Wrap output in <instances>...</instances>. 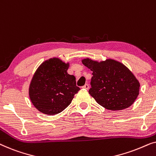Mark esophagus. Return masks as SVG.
<instances>
[{
	"instance_id": "34e87169",
	"label": "esophagus",
	"mask_w": 156,
	"mask_h": 156,
	"mask_svg": "<svg viewBox=\"0 0 156 156\" xmlns=\"http://www.w3.org/2000/svg\"><path fill=\"white\" fill-rule=\"evenodd\" d=\"M82 88L83 89H87V90H88V89H89V84H86L84 85V86H83L82 87Z\"/></svg>"
}]
</instances>
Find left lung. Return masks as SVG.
I'll return each instance as SVG.
<instances>
[{"instance_id":"obj_1","label":"left lung","mask_w":156,"mask_h":156,"mask_svg":"<svg viewBox=\"0 0 156 156\" xmlns=\"http://www.w3.org/2000/svg\"><path fill=\"white\" fill-rule=\"evenodd\" d=\"M82 62L93 72L89 93L99 105L108 110H123L137 99L140 83L123 64L113 59L98 62L85 58Z\"/></svg>"}]
</instances>
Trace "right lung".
Masks as SVG:
<instances>
[{
  "instance_id": "add662e5",
  "label": "right lung",
  "mask_w": 156,
  "mask_h": 156,
  "mask_svg": "<svg viewBox=\"0 0 156 156\" xmlns=\"http://www.w3.org/2000/svg\"><path fill=\"white\" fill-rule=\"evenodd\" d=\"M69 67V62L58 57L47 59L38 67L30 84L29 97L39 112L48 115L59 114L80 90L75 76L67 73Z\"/></svg>"
}]
</instances>
